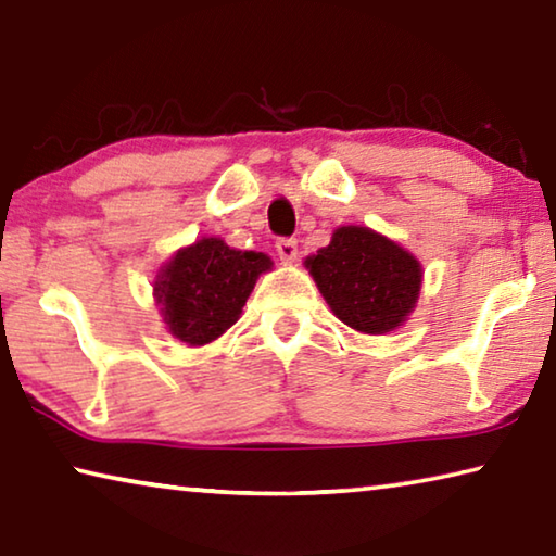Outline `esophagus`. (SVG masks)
<instances>
[{"instance_id":"obj_1","label":"esophagus","mask_w":556,"mask_h":556,"mask_svg":"<svg viewBox=\"0 0 556 556\" xmlns=\"http://www.w3.org/2000/svg\"><path fill=\"white\" fill-rule=\"evenodd\" d=\"M277 252L281 262H294L299 257V242L294 238H281L277 240Z\"/></svg>"}]
</instances>
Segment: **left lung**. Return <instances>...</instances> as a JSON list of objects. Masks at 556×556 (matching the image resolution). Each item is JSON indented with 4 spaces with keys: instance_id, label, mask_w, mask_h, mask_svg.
Instances as JSON below:
<instances>
[{
    "instance_id": "8db88e82",
    "label": "left lung",
    "mask_w": 556,
    "mask_h": 556,
    "mask_svg": "<svg viewBox=\"0 0 556 556\" xmlns=\"http://www.w3.org/2000/svg\"><path fill=\"white\" fill-rule=\"evenodd\" d=\"M306 269L336 318L357 333L384 336L417 308L421 262L365 225H341L331 242L306 257Z\"/></svg>"
}]
</instances>
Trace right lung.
Listing matches in <instances>:
<instances>
[{"label": "right lung", "instance_id": "1", "mask_svg": "<svg viewBox=\"0 0 556 556\" xmlns=\"http://www.w3.org/2000/svg\"><path fill=\"white\" fill-rule=\"evenodd\" d=\"M271 257L235 250L223 238H201L176 250L154 279V301L166 331L188 348L208 345L238 321Z\"/></svg>", "mask_w": 556, "mask_h": 556}]
</instances>
